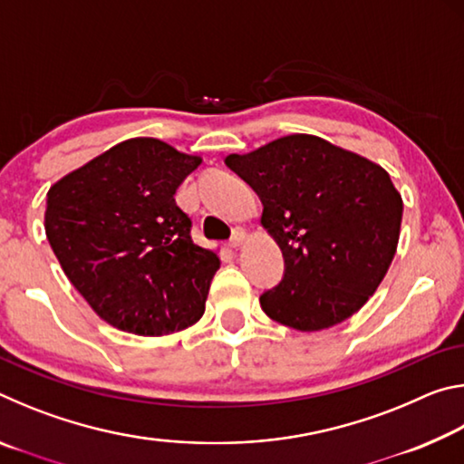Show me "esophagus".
<instances>
[{"label":"esophagus","mask_w":464,"mask_h":464,"mask_svg":"<svg viewBox=\"0 0 464 464\" xmlns=\"http://www.w3.org/2000/svg\"><path fill=\"white\" fill-rule=\"evenodd\" d=\"M246 237H247V235H246V229H239V227H237V229H235V231H233V235H231L229 246H231V247H239L241 243L246 241Z\"/></svg>","instance_id":"34e87169"}]
</instances>
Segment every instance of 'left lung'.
Wrapping results in <instances>:
<instances>
[{"mask_svg": "<svg viewBox=\"0 0 464 464\" xmlns=\"http://www.w3.org/2000/svg\"><path fill=\"white\" fill-rule=\"evenodd\" d=\"M225 163L260 196L262 225L285 257L280 285L260 296L266 315L298 332L354 315L397 251L403 200L387 171L313 135L282 137Z\"/></svg>", "mask_w": 464, "mask_h": 464, "instance_id": "left-lung-1", "label": "left lung"}]
</instances>
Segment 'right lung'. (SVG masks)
Listing matches in <instances>:
<instances>
[{
    "instance_id": "add662e5",
    "label": "right lung",
    "mask_w": 464,
    "mask_h": 464,
    "mask_svg": "<svg viewBox=\"0 0 464 464\" xmlns=\"http://www.w3.org/2000/svg\"><path fill=\"white\" fill-rule=\"evenodd\" d=\"M200 157L129 139L51 186L44 231L63 272L98 315L137 335L202 317L217 254L192 241L174 194Z\"/></svg>"
}]
</instances>
